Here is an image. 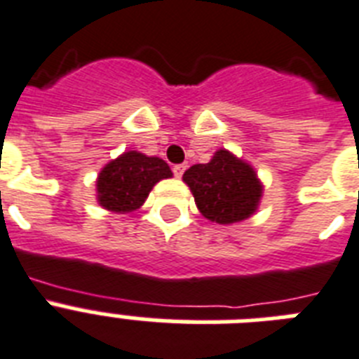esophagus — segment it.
<instances>
[{
	"label": "esophagus",
	"instance_id": "1",
	"mask_svg": "<svg viewBox=\"0 0 359 359\" xmlns=\"http://www.w3.org/2000/svg\"><path fill=\"white\" fill-rule=\"evenodd\" d=\"M186 168H188V165H186V164H177V165H173V173H175V177H177V179H180V177H182V175H184Z\"/></svg>",
	"mask_w": 359,
	"mask_h": 359
}]
</instances>
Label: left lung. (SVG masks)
Wrapping results in <instances>:
<instances>
[{
  "mask_svg": "<svg viewBox=\"0 0 359 359\" xmlns=\"http://www.w3.org/2000/svg\"><path fill=\"white\" fill-rule=\"evenodd\" d=\"M195 205L206 219L229 225L247 219L262 197V186L249 164L219 149L208 164H195L184 173Z\"/></svg>",
  "mask_w": 359,
  "mask_h": 359,
  "instance_id": "8db88e82",
  "label": "left lung"
}]
</instances>
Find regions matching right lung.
Returning <instances> with one entry per match:
<instances>
[{
	"instance_id": "right-lung-1",
	"label": "right lung",
	"mask_w": 359,
	"mask_h": 359,
	"mask_svg": "<svg viewBox=\"0 0 359 359\" xmlns=\"http://www.w3.org/2000/svg\"><path fill=\"white\" fill-rule=\"evenodd\" d=\"M170 177V165L162 158L145 156L138 151L123 153L99 173V205L112 212H133L144 205L158 180Z\"/></svg>"
}]
</instances>
